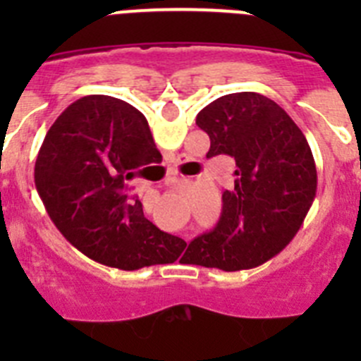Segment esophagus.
Segmentation results:
<instances>
[{
  "instance_id": "esophagus-1",
  "label": "esophagus",
  "mask_w": 361,
  "mask_h": 361,
  "mask_svg": "<svg viewBox=\"0 0 361 361\" xmlns=\"http://www.w3.org/2000/svg\"><path fill=\"white\" fill-rule=\"evenodd\" d=\"M177 178H178V173L177 171H171L170 175H168V178H166V186H173L175 183H177ZM186 240H188V237H186Z\"/></svg>"
}]
</instances>
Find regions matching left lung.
<instances>
[{"instance_id":"8db88e82","label":"left lung","mask_w":361,"mask_h":361,"mask_svg":"<svg viewBox=\"0 0 361 361\" xmlns=\"http://www.w3.org/2000/svg\"><path fill=\"white\" fill-rule=\"evenodd\" d=\"M208 157L235 159V186L222 193L215 228L188 245L180 262L222 271L251 269L293 240L317 195V166L302 130L257 92L222 95L202 108Z\"/></svg>"}]
</instances>
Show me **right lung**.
Here are the masks:
<instances>
[{"instance_id":"obj_1","label":"right lung","mask_w":361,"mask_h":361,"mask_svg":"<svg viewBox=\"0 0 361 361\" xmlns=\"http://www.w3.org/2000/svg\"><path fill=\"white\" fill-rule=\"evenodd\" d=\"M159 152L148 121L110 95L70 104L44 135L34 168L36 190L63 237L104 266L135 271L175 262L183 238L149 222L128 183Z\"/></svg>"}]
</instances>
